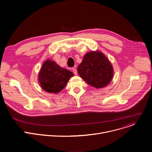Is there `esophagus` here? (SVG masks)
I'll return each mask as SVG.
<instances>
[{"label":"esophagus","instance_id":"1","mask_svg":"<svg viewBox=\"0 0 152 152\" xmlns=\"http://www.w3.org/2000/svg\"><path fill=\"white\" fill-rule=\"evenodd\" d=\"M72 71H73V73H74L75 75H77V70H76V68H72Z\"/></svg>","mask_w":152,"mask_h":152}]
</instances>
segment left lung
<instances>
[{"instance_id":"8db88e82","label":"left lung","mask_w":152,"mask_h":152,"mask_svg":"<svg viewBox=\"0 0 152 152\" xmlns=\"http://www.w3.org/2000/svg\"><path fill=\"white\" fill-rule=\"evenodd\" d=\"M79 76L96 88H102L111 81L114 70L111 63L106 56L98 50L91 51L83 56L77 67Z\"/></svg>"}]
</instances>
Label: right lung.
<instances>
[{"instance_id": "right-lung-1", "label": "right lung", "mask_w": 152, "mask_h": 152, "mask_svg": "<svg viewBox=\"0 0 152 152\" xmlns=\"http://www.w3.org/2000/svg\"><path fill=\"white\" fill-rule=\"evenodd\" d=\"M73 76L72 72L61 67L54 61L47 59L43 62L38 73V82L45 91L56 94L62 90Z\"/></svg>"}]
</instances>
